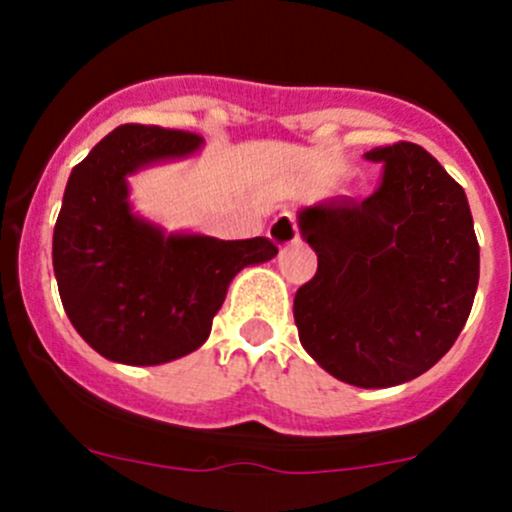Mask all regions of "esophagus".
<instances>
[{"label": "esophagus", "instance_id": "34e87169", "mask_svg": "<svg viewBox=\"0 0 512 512\" xmlns=\"http://www.w3.org/2000/svg\"><path fill=\"white\" fill-rule=\"evenodd\" d=\"M270 237L277 242V245H292V242L299 240V225L294 220L292 213L277 215L275 223L270 225Z\"/></svg>", "mask_w": 512, "mask_h": 512}]
</instances>
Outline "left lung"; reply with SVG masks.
<instances>
[{"instance_id":"obj_1","label":"left lung","mask_w":512,"mask_h":512,"mask_svg":"<svg viewBox=\"0 0 512 512\" xmlns=\"http://www.w3.org/2000/svg\"><path fill=\"white\" fill-rule=\"evenodd\" d=\"M379 188L302 210L317 272L294 294L299 342L361 389L404 384L461 334L478 289L480 247L461 185L409 141L371 148Z\"/></svg>"}]
</instances>
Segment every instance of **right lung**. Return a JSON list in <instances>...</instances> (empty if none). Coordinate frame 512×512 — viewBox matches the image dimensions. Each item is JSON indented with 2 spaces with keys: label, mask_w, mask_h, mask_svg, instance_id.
Wrapping results in <instances>:
<instances>
[{
  "label": "right lung",
  "mask_w": 512,
  "mask_h": 512,
  "mask_svg": "<svg viewBox=\"0 0 512 512\" xmlns=\"http://www.w3.org/2000/svg\"><path fill=\"white\" fill-rule=\"evenodd\" d=\"M200 143L198 133L126 123L66 183L51 250L61 304L86 344L118 364L153 366L195 352L232 277L277 255L267 237H165L131 213L126 175Z\"/></svg>",
  "instance_id": "add662e5"
}]
</instances>
